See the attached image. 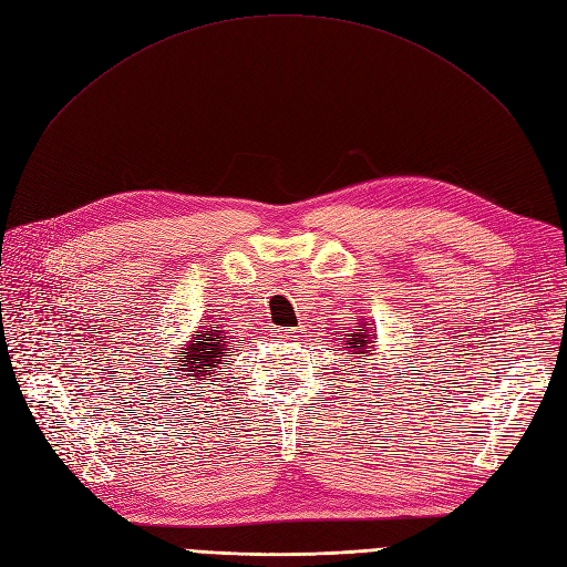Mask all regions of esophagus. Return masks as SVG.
Returning <instances> with one entry per match:
<instances>
[{
  "mask_svg": "<svg viewBox=\"0 0 567 567\" xmlns=\"http://www.w3.org/2000/svg\"><path fill=\"white\" fill-rule=\"evenodd\" d=\"M303 329L301 327H293V329H276V338H282V340H297L301 338Z\"/></svg>",
  "mask_w": 567,
  "mask_h": 567,
  "instance_id": "1",
  "label": "esophagus"
}]
</instances>
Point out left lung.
<instances>
[{
    "label": "left lung",
    "instance_id": "left-lung-1",
    "mask_svg": "<svg viewBox=\"0 0 567 567\" xmlns=\"http://www.w3.org/2000/svg\"><path fill=\"white\" fill-rule=\"evenodd\" d=\"M363 327H368V324H363ZM363 327H359V329H354L357 333H352V338H348L344 340V344H350V348L354 350V354H368V352H373L371 350V336L368 333H373V331H368V329H363ZM363 368V365H361Z\"/></svg>",
    "mask_w": 567,
    "mask_h": 567
}]
</instances>
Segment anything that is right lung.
Instances as JSON below:
<instances>
[{"instance_id":"obj_1","label":"right lung","mask_w":567,"mask_h":567,"mask_svg":"<svg viewBox=\"0 0 567 567\" xmlns=\"http://www.w3.org/2000/svg\"><path fill=\"white\" fill-rule=\"evenodd\" d=\"M227 340H229V336H225V331L219 324H213L206 331H196L194 338L189 340L187 352H183L185 354L183 359L187 363H174L168 368V375L178 371L176 378H183L181 373H187L189 380H206L204 375H213L210 368H217V363L223 361V357H229L231 344ZM183 364H187L188 368L183 369ZM176 378H168V380H176Z\"/></svg>"}]
</instances>
